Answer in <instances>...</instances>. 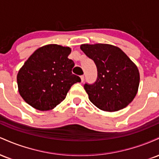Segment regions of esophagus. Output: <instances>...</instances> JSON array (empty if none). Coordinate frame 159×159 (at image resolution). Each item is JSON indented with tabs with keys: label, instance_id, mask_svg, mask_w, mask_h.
Returning <instances> with one entry per match:
<instances>
[{
	"label": "esophagus",
	"instance_id": "obj_1",
	"mask_svg": "<svg viewBox=\"0 0 159 159\" xmlns=\"http://www.w3.org/2000/svg\"><path fill=\"white\" fill-rule=\"evenodd\" d=\"M80 78H81V82H84V75H81V76H80Z\"/></svg>",
	"mask_w": 159,
	"mask_h": 159
}]
</instances>
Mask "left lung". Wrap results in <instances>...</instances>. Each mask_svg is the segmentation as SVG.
I'll return each mask as SVG.
<instances>
[{"label": "left lung", "instance_id": "left-lung-1", "mask_svg": "<svg viewBox=\"0 0 159 159\" xmlns=\"http://www.w3.org/2000/svg\"><path fill=\"white\" fill-rule=\"evenodd\" d=\"M84 53L94 61L97 78L84 87L95 106L105 111H116L132 102L138 93V67L118 47L108 44H84Z\"/></svg>", "mask_w": 159, "mask_h": 159}]
</instances>
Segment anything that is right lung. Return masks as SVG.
Returning <instances> with one entry per match:
<instances>
[{"mask_svg":"<svg viewBox=\"0 0 159 159\" xmlns=\"http://www.w3.org/2000/svg\"><path fill=\"white\" fill-rule=\"evenodd\" d=\"M71 48L47 45L34 52L17 75L19 92L23 99L39 111L53 109L81 78L72 74L74 62L68 58Z\"/></svg>","mask_w":159,"mask_h":159,"instance_id":"add662e5","label":"right lung"}]
</instances>
